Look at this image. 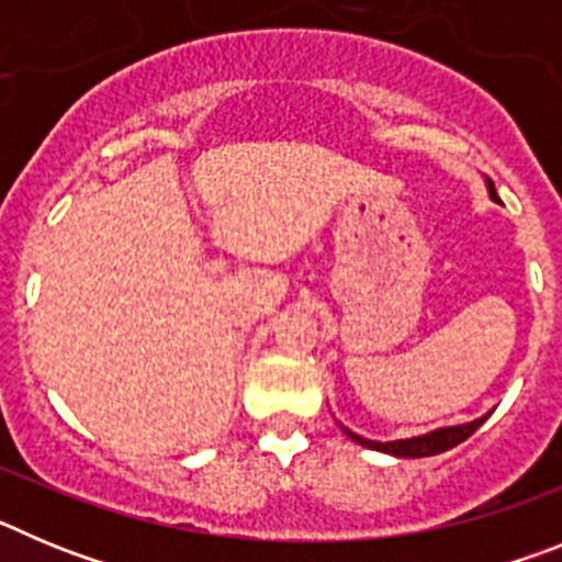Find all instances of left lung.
I'll return each instance as SVG.
<instances>
[{
  "instance_id": "obj_1",
  "label": "left lung",
  "mask_w": 562,
  "mask_h": 562,
  "mask_svg": "<svg viewBox=\"0 0 562 562\" xmlns=\"http://www.w3.org/2000/svg\"><path fill=\"white\" fill-rule=\"evenodd\" d=\"M486 188H490V196L498 202V193H495L493 182L486 180ZM484 419H486V416H481V419L467 422V425H456V428H439V430H434V434L414 436V439H396V441H371V439H362V436L351 434V430H346V428H342V430L349 434V439H355L357 445H362V448L380 450V453L400 456V459H422V456L445 453V450L456 448V445H461L464 439H470V436H473L475 430L484 425Z\"/></svg>"
}]
</instances>
